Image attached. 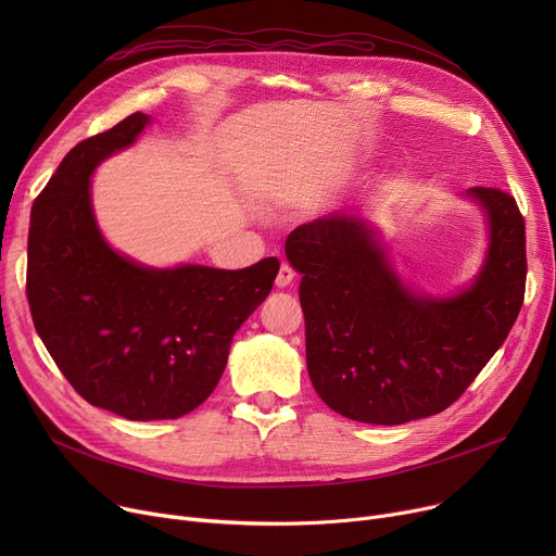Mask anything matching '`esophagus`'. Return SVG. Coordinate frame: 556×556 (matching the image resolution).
I'll return each mask as SVG.
<instances>
[{
	"label": "esophagus",
	"mask_w": 556,
	"mask_h": 556,
	"mask_svg": "<svg viewBox=\"0 0 556 556\" xmlns=\"http://www.w3.org/2000/svg\"><path fill=\"white\" fill-rule=\"evenodd\" d=\"M293 279H295V270L290 268L288 263H281V268H279L277 279H275L277 288H286V286H290V283H293Z\"/></svg>",
	"instance_id": "34e87169"
}]
</instances>
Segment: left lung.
Here are the masks:
<instances>
[{
  "instance_id": "obj_1",
  "label": "left lung",
  "mask_w": 556,
  "mask_h": 556,
  "mask_svg": "<svg viewBox=\"0 0 556 556\" xmlns=\"http://www.w3.org/2000/svg\"><path fill=\"white\" fill-rule=\"evenodd\" d=\"M486 223L476 279L453 295L405 286L365 216L333 212L300 225L286 258L300 275L311 383L338 415L399 426L446 410L509 336L525 295V220L516 200L466 189Z\"/></svg>"
}]
</instances>
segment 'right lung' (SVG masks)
Listing matches in <instances>:
<instances>
[{
  "label": "right lung",
  "instance_id": "right-lung-1",
  "mask_svg": "<svg viewBox=\"0 0 556 556\" xmlns=\"http://www.w3.org/2000/svg\"><path fill=\"white\" fill-rule=\"evenodd\" d=\"M149 124L135 112L76 143L36 198L28 227L26 298L40 340L87 403L130 421L195 410L279 273L275 256L243 270L151 268L103 239L90 178Z\"/></svg>",
  "mask_w": 556,
  "mask_h": 556
}]
</instances>
